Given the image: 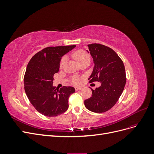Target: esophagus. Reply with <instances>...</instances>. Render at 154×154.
I'll return each mask as SVG.
<instances>
[{"instance_id": "obj_1", "label": "esophagus", "mask_w": 154, "mask_h": 154, "mask_svg": "<svg viewBox=\"0 0 154 154\" xmlns=\"http://www.w3.org/2000/svg\"><path fill=\"white\" fill-rule=\"evenodd\" d=\"M75 90H76V91H80V90H82V88L81 87H76L75 88Z\"/></svg>"}]
</instances>
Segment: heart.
Segmentation results:
<instances>
[{
	"label": "heart",
	"instance_id": "heart-1",
	"mask_svg": "<svg viewBox=\"0 0 154 154\" xmlns=\"http://www.w3.org/2000/svg\"><path fill=\"white\" fill-rule=\"evenodd\" d=\"M72 57L74 59L76 60V62L79 64H81V63H84V62L90 63V61H91L90 55L88 54L84 50L80 49V50L76 51V52H74L73 53ZM66 62H67V57H63L61 59V61H60V67L63 68L65 66V65L66 64ZM72 82L74 85H79L80 83V80H79L77 77H73L72 78Z\"/></svg>",
	"mask_w": 154,
	"mask_h": 154
}]
</instances>
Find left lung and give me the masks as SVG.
Here are the masks:
<instances>
[{"mask_svg": "<svg viewBox=\"0 0 154 154\" xmlns=\"http://www.w3.org/2000/svg\"><path fill=\"white\" fill-rule=\"evenodd\" d=\"M88 47L94 63L88 80L89 83L100 82L101 86L91 88L92 95L84 104L94 112H105L116 103L124 90L127 80L125 66L118 54L107 46L91 44Z\"/></svg>", "mask_w": 154, "mask_h": 154, "instance_id": "left-lung-1", "label": "left lung"}]
</instances>
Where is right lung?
<instances>
[{
  "instance_id": "1",
  "label": "right lung",
  "mask_w": 154,
  "mask_h": 154,
  "mask_svg": "<svg viewBox=\"0 0 154 154\" xmlns=\"http://www.w3.org/2000/svg\"><path fill=\"white\" fill-rule=\"evenodd\" d=\"M76 45L48 47L35 54L27 64L24 82L30 103L42 114L54 117L68 107L69 97L75 92L72 87H53V76L59 71L62 57Z\"/></svg>"
}]
</instances>
